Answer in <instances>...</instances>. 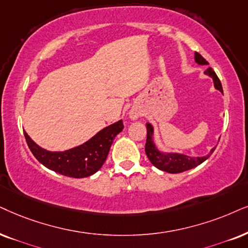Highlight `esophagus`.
I'll use <instances>...</instances> for the list:
<instances>
[{"instance_id":"obj_1","label":"esophagus","mask_w":248,"mask_h":248,"mask_svg":"<svg viewBox=\"0 0 248 248\" xmlns=\"http://www.w3.org/2000/svg\"><path fill=\"white\" fill-rule=\"evenodd\" d=\"M130 118L131 119H137V118H139V113H137L136 111H131L130 112Z\"/></svg>"}]
</instances>
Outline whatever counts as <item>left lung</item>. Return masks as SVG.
<instances>
[{"instance_id":"8db88e82","label":"left lung","mask_w":248,"mask_h":248,"mask_svg":"<svg viewBox=\"0 0 248 248\" xmlns=\"http://www.w3.org/2000/svg\"><path fill=\"white\" fill-rule=\"evenodd\" d=\"M194 59H196V62H198L199 65H208V62L206 61L202 55L198 54V52L194 54ZM205 73L213 78V80H214V86L216 89H218L220 92L223 93L221 81L217 78V75H216L215 72L213 71V68L208 67L207 70L205 71ZM152 134H153V128L151 124H146V143H145V153L147 158H149V160L151 161V164L155 166V167L170 174L182 173V171L189 170L191 168L197 167L198 165L202 164V162L205 161L215 150V147L214 149H212V151L209 152L208 155L196 156V158H191V156H187L186 155H180V153H169V155H165V153L160 152L155 147L152 140Z\"/></svg>"}]
</instances>
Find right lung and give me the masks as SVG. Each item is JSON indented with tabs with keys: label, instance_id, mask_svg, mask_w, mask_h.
Segmentation results:
<instances>
[{
	"label": "right lung",
	"instance_id": "1",
	"mask_svg": "<svg viewBox=\"0 0 248 248\" xmlns=\"http://www.w3.org/2000/svg\"><path fill=\"white\" fill-rule=\"evenodd\" d=\"M124 129L122 120L96 134L82 145L64 152H50L41 149L25 133L31 152L43 166L68 177L82 178L95 174L108 158L109 147L119 133Z\"/></svg>",
	"mask_w": 248,
	"mask_h": 248
}]
</instances>
